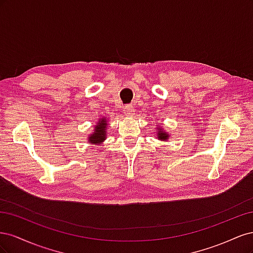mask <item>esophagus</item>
I'll return each mask as SVG.
<instances>
[{"instance_id":"34e87169","label":"esophagus","mask_w":253,"mask_h":253,"mask_svg":"<svg viewBox=\"0 0 253 253\" xmlns=\"http://www.w3.org/2000/svg\"><path fill=\"white\" fill-rule=\"evenodd\" d=\"M135 112V109L133 105H126L125 106V114L126 116H133Z\"/></svg>"}]
</instances>
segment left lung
Instances as JSON below:
<instances>
[{
    "label": "left lung",
    "instance_id": "obj_1",
    "mask_svg": "<svg viewBox=\"0 0 253 253\" xmlns=\"http://www.w3.org/2000/svg\"><path fill=\"white\" fill-rule=\"evenodd\" d=\"M156 138L158 140H162V141H168V139L170 138L171 135L170 133H168L165 131V128L163 126H160L159 125H156Z\"/></svg>",
    "mask_w": 253,
    "mask_h": 253
}]
</instances>
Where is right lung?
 <instances>
[{
    "instance_id": "1",
    "label": "right lung",
    "mask_w": 253,
    "mask_h": 253,
    "mask_svg": "<svg viewBox=\"0 0 253 253\" xmlns=\"http://www.w3.org/2000/svg\"><path fill=\"white\" fill-rule=\"evenodd\" d=\"M109 118H99V121L95 125L93 132L87 135V141L91 144H101L106 138H108V127H109Z\"/></svg>"
}]
</instances>
